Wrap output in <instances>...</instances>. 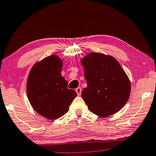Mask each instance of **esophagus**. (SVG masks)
<instances>
[{
    "label": "esophagus",
    "mask_w": 156,
    "mask_h": 156,
    "mask_svg": "<svg viewBox=\"0 0 156 156\" xmlns=\"http://www.w3.org/2000/svg\"><path fill=\"white\" fill-rule=\"evenodd\" d=\"M76 94H77L78 96H80L81 94H82V88H81V87L76 88Z\"/></svg>",
    "instance_id": "1"
}]
</instances>
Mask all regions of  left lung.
Returning a JSON list of instances; mask_svg holds the SVG:
<instances>
[{"mask_svg":"<svg viewBox=\"0 0 156 156\" xmlns=\"http://www.w3.org/2000/svg\"><path fill=\"white\" fill-rule=\"evenodd\" d=\"M87 87L82 96L89 110L101 117L119 111L130 95L129 80L113 57L92 53L82 60Z\"/></svg>","mask_w":156,"mask_h":156,"instance_id":"obj_1","label":"left lung"}]
</instances>
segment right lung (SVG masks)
I'll return each mask as SVG.
<instances>
[{"label": "right lung", "mask_w": 156, "mask_h": 156, "mask_svg": "<svg viewBox=\"0 0 156 156\" xmlns=\"http://www.w3.org/2000/svg\"><path fill=\"white\" fill-rule=\"evenodd\" d=\"M62 63L57 55L48 56L36 63L31 69L27 83V93L31 105L41 115L49 119L62 117L76 96L67 88L61 75Z\"/></svg>", "instance_id": "add662e5"}]
</instances>
